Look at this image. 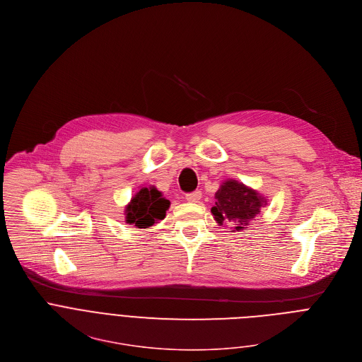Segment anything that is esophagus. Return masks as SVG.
<instances>
[{
  "mask_svg": "<svg viewBox=\"0 0 362 362\" xmlns=\"http://www.w3.org/2000/svg\"><path fill=\"white\" fill-rule=\"evenodd\" d=\"M202 199V193L199 192V190H196V192H193V193H189V194H186V200L189 202V203H199V200Z\"/></svg>",
  "mask_w": 362,
  "mask_h": 362,
  "instance_id": "1",
  "label": "esophagus"
}]
</instances>
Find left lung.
I'll use <instances>...</instances> for the list:
<instances>
[{"label": "left lung", "instance_id": "8db88e82", "mask_svg": "<svg viewBox=\"0 0 362 362\" xmlns=\"http://www.w3.org/2000/svg\"><path fill=\"white\" fill-rule=\"evenodd\" d=\"M214 199L216 202L210 211L216 223L218 226L223 221L233 223L231 231L246 230L260 214L262 209L267 206V197L264 194L234 179L224 180L216 192Z\"/></svg>", "mask_w": 362, "mask_h": 362}]
</instances>
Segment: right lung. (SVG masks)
Listing matches in <instances>:
<instances>
[{
  "label": "right lung",
  "mask_w": 362,
  "mask_h": 362,
  "mask_svg": "<svg viewBox=\"0 0 362 362\" xmlns=\"http://www.w3.org/2000/svg\"><path fill=\"white\" fill-rule=\"evenodd\" d=\"M170 202L155 186L139 187L125 206V221L136 228H151L166 217Z\"/></svg>",
  "instance_id": "obj_1"
}]
</instances>
